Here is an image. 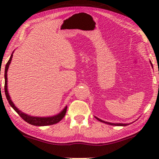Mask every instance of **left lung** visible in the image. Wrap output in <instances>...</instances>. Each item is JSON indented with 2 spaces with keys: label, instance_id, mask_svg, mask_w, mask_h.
Wrapping results in <instances>:
<instances>
[{
  "label": "left lung",
  "instance_id": "1",
  "mask_svg": "<svg viewBox=\"0 0 159 159\" xmlns=\"http://www.w3.org/2000/svg\"><path fill=\"white\" fill-rule=\"evenodd\" d=\"M150 62H151V61H150ZM151 64H152V62H151ZM97 119H98V120H99V121L100 122H102V123H107V124H109V125H116V126H125V125H128V124H127V123H109V122H106V121H104V120H101V119H99V118H97V117H95Z\"/></svg>",
  "mask_w": 159,
  "mask_h": 159
}]
</instances>
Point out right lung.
<instances>
[{"instance_id": "add662e5", "label": "right lung", "mask_w": 159, "mask_h": 159, "mask_svg": "<svg viewBox=\"0 0 159 159\" xmlns=\"http://www.w3.org/2000/svg\"><path fill=\"white\" fill-rule=\"evenodd\" d=\"M13 52H14V51L12 52V55L10 57V60L7 62L6 65H5V96H6L7 101H8V102H9L10 105L12 107L13 109H14L19 115H20V116L21 117V118H22L23 120H25L26 122H27L28 123H29V124H31V125H37V126H45V125H53V124H55V123H57L58 122H60L66 114L67 106H66L65 108H64L60 113H59L58 114L55 115V116H53L36 117V116H29L28 114H25V113L21 112L20 110H19L17 107H15L14 103L12 102L11 99H10V97L9 95L8 91H7V70H8L10 62H11Z\"/></svg>"}]
</instances>
